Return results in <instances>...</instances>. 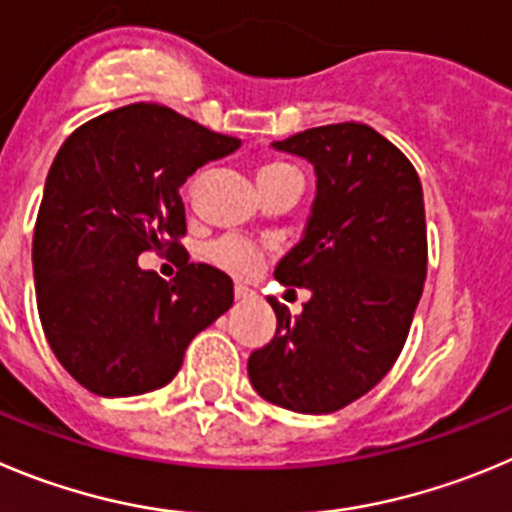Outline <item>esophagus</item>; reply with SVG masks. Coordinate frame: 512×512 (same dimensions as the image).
Returning a JSON list of instances; mask_svg holds the SVG:
<instances>
[{"mask_svg": "<svg viewBox=\"0 0 512 512\" xmlns=\"http://www.w3.org/2000/svg\"><path fill=\"white\" fill-rule=\"evenodd\" d=\"M234 298H237V300H250L252 298V290L247 288V285L237 283V285H234Z\"/></svg>", "mask_w": 512, "mask_h": 512, "instance_id": "34e87169", "label": "esophagus"}]
</instances>
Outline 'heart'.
Masks as SVG:
<instances>
[{
    "mask_svg": "<svg viewBox=\"0 0 512 512\" xmlns=\"http://www.w3.org/2000/svg\"><path fill=\"white\" fill-rule=\"evenodd\" d=\"M288 169H293V166L283 164V161H265L260 171H257V179H265V176L280 174V171ZM207 255L214 265L232 272L237 278H250L262 265V252L252 242L240 240V237H222V240H217L209 247Z\"/></svg>",
    "mask_w": 512,
    "mask_h": 512,
    "instance_id": "b5f03b06",
    "label": "heart"
}]
</instances>
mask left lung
I'll use <instances>...</instances> for the list:
<instances>
[{
  "label": "left lung",
  "instance_id": "obj_1",
  "mask_svg": "<svg viewBox=\"0 0 512 512\" xmlns=\"http://www.w3.org/2000/svg\"><path fill=\"white\" fill-rule=\"evenodd\" d=\"M315 169L303 240L278 262L283 285L308 288L303 313L270 300L278 331L247 374L270 404L331 414L374 389L399 358L427 278L422 181L366 123H331L275 141Z\"/></svg>",
  "mask_w": 512,
  "mask_h": 512
}]
</instances>
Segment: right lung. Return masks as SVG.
I'll list each match as a JSON object with an SVG mask.
<instances>
[{"label":"right lung","instance_id":"obj_1","mask_svg":"<svg viewBox=\"0 0 512 512\" xmlns=\"http://www.w3.org/2000/svg\"><path fill=\"white\" fill-rule=\"evenodd\" d=\"M222 136L166 105L133 103L75 128L45 181L32 240L37 310L65 371L98 396L161 389L191 338L232 308L229 275L181 247V184L232 154ZM174 254L177 278L137 255Z\"/></svg>","mask_w":512,"mask_h":512}]
</instances>
